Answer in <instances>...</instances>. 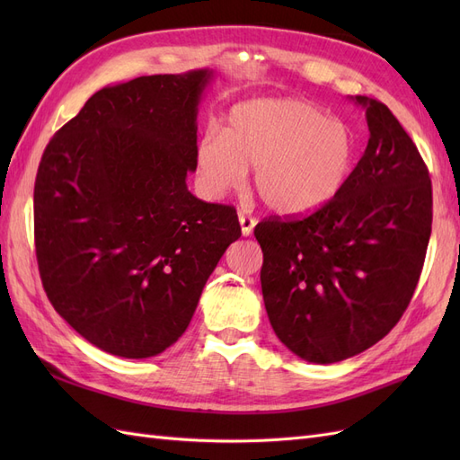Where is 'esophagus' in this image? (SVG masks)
Returning <instances> with one entry per match:
<instances>
[{
  "label": "esophagus",
  "mask_w": 460,
  "mask_h": 460,
  "mask_svg": "<svg viewBox=\"0 0 460 460\" xmlns=\"http://www.w3.org/2000/svg\"><path fill=\"white\" fill-rule=\"evenodd\" d=\"M238 220H240V226H242V234L245 235H252L253 234V228H255V225H257V218L255 217H252V215H247V213H238Z\"/></svg>",
  "instance_id": "34e87169"
}]
</instances>
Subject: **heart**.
Returning a JSON list of instances; mask_svg holds the SVG:
<instances>
[{"label":"heart","instance_id":"b5f03b06","mask_svg":"<svg viewBox=\"0 0 460 460\" xmlns=\"http://www.w3.org/2000/svg\"><path fill=\"white\" fill-rule=\"evenodd\" d=\"M357 157L349 124L305 102L253 100L232 109L222 134L198 146V171L208 198L243 186L253 169L255 190L272 211L311 213L343 190Z\"/></svg>","mask_w":460,"mask_h":460}]
</instances>
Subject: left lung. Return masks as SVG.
<instances>
[{
    "label": "left lung",
    "mask_w": 460,
    "mask_h": 460,
    "mask_svg": "<svg viewBox=\"0 0 460 460\" xmlns=\"http://www.w3.org/2000/svg\"><path fill=\"white\" fill-rule=\"evenodd\" d=\"M368 146L343 190L305 218L255 226L272 330L291 353L340 363L387 336L409 307L431 234V182L411 136L365 95Z\"/></svg>",
    "instance_id": "1"
}]
</instances>
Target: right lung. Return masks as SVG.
Here are the masks:
<instances>
[{
	"label": "right lung",
	"mask_w": 460,
	"mask_h": 460,
	"mask_svg": "<svg viewBox=\"0 0 460 460\" xmlns=\"http://www.w3.org/2000/svg\"><path fill=\"white\" fill-rule=\"evenodd\" d=\"M213 71L140 76L95 92L55 134L34 186L41 284L82 338L124 358L163 353L242 235L235 208L186 186Z\"/></svg>",
	"instance_id": "obj_1"
}]
</instances>
